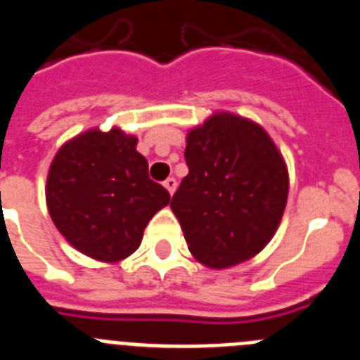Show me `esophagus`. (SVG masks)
<instances>
[{"instance_id": "34e87169", "label": "esophagus", "mask_w": 360, "mask_h": 360, "mask_svg": "<svg viewBox=\"0 0 360 360\" xmlns=\"http://www.w3.org/2000/svg\"><path fill=\"white\" fill-rule=\"evenodd\" d=\"M164 187L167 191H169V195H173L174 191H176V180H174L173 176L167 178V180H165V182H164Z\"/></svg>"}]
</instances>
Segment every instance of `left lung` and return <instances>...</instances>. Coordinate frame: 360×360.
<instances>
[{
    "mask_svg": "<svg viewBox=\"0 0 360 360\" xmlns=\"http://www.w3.org/2000/svg\"><path fill=\"white\" fill-rule=\"evenodd\" d=\"M189 174L171 200L196 262L229 269L265 249L288 196V169L269 133L218 111L187 133Z\"/></svg>",
    "mask_w": 360,
    "mask_h": 360,
    "instance_id": "left-lung-1",
    "label": "left lung"
}]
</instances>
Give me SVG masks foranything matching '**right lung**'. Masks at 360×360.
I'll list each match as a JSON object with an SVG mask.
<instances>
[{
	"label": "right lung",
	"mask_w": 360,
	"mask_h": 360,
	"mask_svg": "<svg viewBox=\"0 0 360 360\" xmlns=\"http://www.w3.org/2000/svg\"><path fill=\"white\" fill-rule=\"evenodd\" d=\"M171 196L148 174L136 136L88 129L65 142L46 178V207L72 247L117 263L141 247L149 219Z\"/></svg>",
	"instance_id": "right-lung-1"
}]
</instances>
